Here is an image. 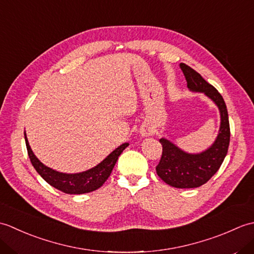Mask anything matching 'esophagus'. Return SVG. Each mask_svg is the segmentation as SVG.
Listing matches in <instances>:
<instances>
[{"instance_id":"34e87169","label":"esophagus","mask_w":254,"mask_h":254,"mask_svg":"<svg viewBox=\"0 0 254 254\" xmlns=\"http://www.w3.org/2000/svg\"><path fill=\"white\" fill-rule=\"evenodd\" d=\"M139 134H141V136H143V137H147V136L153 135L154 130H153V127H150L148 126H144L141 128V131H139Z\"/></svg>"}]
</instances>
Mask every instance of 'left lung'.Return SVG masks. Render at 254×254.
<instances>
[{"instance_id": "obj_1", "label": "left lung", "mask_w": 254, "mask_h": 254, "mask_svg": "<svg viewBox=\"0 0 254 254\" xmlns=\"http://www.w3.org/2000/svg\"><path fill=\"white\" fill-rule=\"evenodd\" d=\"M180 68L185 74L189 90L204 94L217 106L220 116V126L216 138L208 148L201 153H188L169 139L165 137L159 139L163 145V155L156 167L157 175L171 187L191 189L206 183L222 166L228 152L230 128L227 107L218 90L187 64L180 63Z\"/></svg>"}]
</instances>
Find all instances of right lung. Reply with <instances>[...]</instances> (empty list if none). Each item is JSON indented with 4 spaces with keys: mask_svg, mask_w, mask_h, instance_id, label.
<instances>
[{
    "mask_svg": "<svg viewBox=\"0 0 254 254\" xmlns=\"http://www.w3.org/2000/svg\"><path fill=\"white\" fill-rule=\"evenodd\" d=\"M25 141L30 161L38 174L50 186L67 194H84L99 189L109 178L119 156L128 146V143H123L108 155L101 163L88 170L77 172V174H65V172L57 171L44 165L36 157L29 145L28 138L26 136V133Z\"/></svg>",
    "mask_w": 254,
    "mask_h": 254,
    "instance_id": "obj_1",
    "label": "right lung"
}]
</instances>
